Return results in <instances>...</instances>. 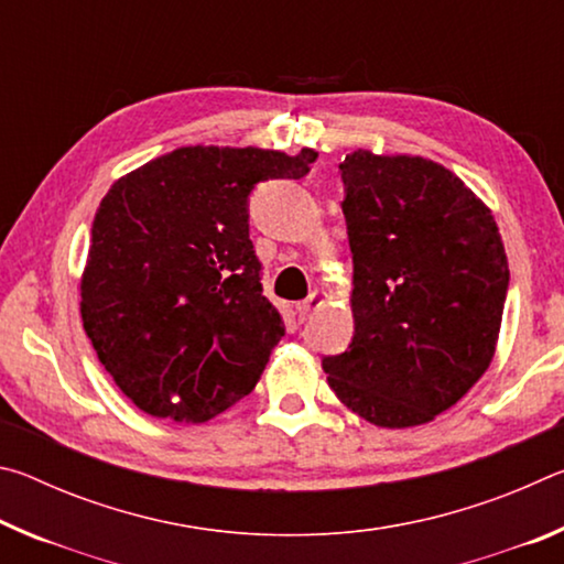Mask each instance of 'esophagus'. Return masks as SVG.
Returning <instances> with one entry per match:
<instances>
[{"instance_id":"obj_1","label":"esophagus","mask_w":564,"mask_h":564,"mask_svg":"<svg viewBox=\"0 0 564 564\" xmlns=\"http://www.w3.org/2000/svg\"><path fill=\"white\" fill-rule=\"evenodd\" d=\"M321 305H323V295H321L318 291H313V293L308 295V299L299 303V318H301V321H308L311 313L318 311Z\"/></svg>"}]
</instances>
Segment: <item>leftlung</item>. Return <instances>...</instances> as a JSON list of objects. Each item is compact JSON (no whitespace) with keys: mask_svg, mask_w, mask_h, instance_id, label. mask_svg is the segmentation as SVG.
Instances as JSON below:
<instances>
[{"mask_svg":"<svg viewBox=\"0 0 564 564\" xmlns=\"http://www.w3.org/2000/svg\"><path fill=\"white\" fill-rule=\"evenodd\" d=\"M340 178L356 333L323 358L328 386L378 427L431 423L495 356L510 283L498 224L431 159L358 149Z\"/></svg>","mask_w":564,"mask_h":564,"instance_id":"left-lung-1","label":"left lung"}]
</instances>
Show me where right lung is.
<instances>
[{
	"instance_id": "add662e5",
	"label": "right lung",
	"mask_w": 564,
	"mask_h": 564,
	"mask_svg": "<svg viewBox=\"0 0 564 564\" xmlns=\"http://www.w3.org/2000/svg\"><path fill=\"white\" fill-rule=\"evenodd\" d=\"M318 151L181 147L113 181L91 224L82 321L133 405L206 423L259 383L285 333L248 238L259 181L301 178Z\"/></svg>"
}]
</instances>
